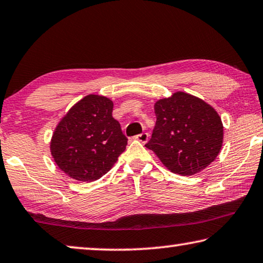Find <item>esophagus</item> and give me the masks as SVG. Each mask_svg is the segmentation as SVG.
<instances>
[{"instance_id":"obj_1","label":"esophagus","mask_w":263,"mask_h":263,"mask_svg":"<svg viewBox=\"0 0 263 263\" xmlns=\"http://www.w3.org/2000/svg\"><path fill=\"white\" fill-rule=\"evenodd\" d=\"M136 139H137V140H139L140 143H143V144L147 143V140H148V133H147V132H143V133H140V135L136 136Z\"/></svg>"}]
</instances>
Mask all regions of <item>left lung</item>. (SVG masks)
I'll use <instances>...</instances> for the list:
<instances>
[{
    "label": "left lung",
    "mask_w": 263,
    "mask_h": 263,
    "mask_svg": "<svg viewBox=\"0 0 263 263\" xmlns=\"http://www.w3.org/2000/svg\"><path fill=\"white\" fill-rule=\"evenodd\" d=\"M157 122L145 144L171 172L192 176L205 170L222 146L218 112L202 99L176 92L154 104Z\"/></svg>",
    "instance_id": "left-lung-1"
}]
</instances>
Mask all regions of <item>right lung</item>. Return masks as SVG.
Masks as SVG:
<instances>
[{
  "label": "right lung",
  "mask_w": 263,
  "mask_h": 263,
  "mask_svg": "<svg viewBox=\"0 0 263 263\" xmlns=\"http://www.w3.org/2000/svg\"><path fill=\"white\" fill-rule=\"evenodd\" d=\"M114 103L89 95L69 110L53 132L51 154L58 167L78 181H93L109 172L127 145Z\"/></svg>",
  "instance_id": "obj_1"
}]
</instances>
